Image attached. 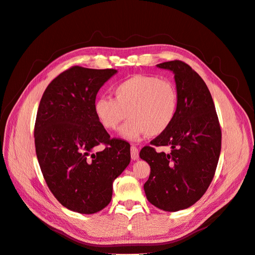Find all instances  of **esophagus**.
Masks as SVG:
<instances>
[{
  "mask_svg": "<svg viewBox=\"0 0 255 255\" xmlns=\"http://www.w3.org/2000/svg\"><path fill=\"white\" fill-rule=\"evenodd\" d=\"M130 155H132V159L133 160H137L139 158V154H138V149L136 146L132 145V148H130Z\"/></svg>",
  "mask_w": 255,
  "mask_h": 255,
  "instance_id": "esophagus-1",
  "label": "esophagus"
}]
</instances>
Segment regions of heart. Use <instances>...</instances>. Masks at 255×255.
I'll list each match as a JSON object with an SVG mask.
<instances>
[{
  "mask_svg": "<svg viewBox=\"0 0 255 255\" xmlns=\"http://www.w3.org/2000/svg\"><path fill=\"white\" fill-rule=\"evenodd\" d=\"M113 92L115 99L99 97L94 104L97 118L106 129H116L128 116L119 134L125 139L138 141L146 135H161L172 125L177 92L171 82L137 74L118 83Z\"/></svg>",
  "mask_w": 255,
  "mask_h": 255,
  "instance_id": "heart-1",
  "label": "heart"
}]
</instances>
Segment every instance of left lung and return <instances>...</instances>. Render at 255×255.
Segmentation results:
<instances>
[{
	"label": "left lung",
	"mask_w": 255,
	"mask_h": 255,
	"mask_svg": "<svg viewBox=\"0 0 255 255\" xmlns=\"http://www.w3.org/2000/svg\"><path fill=\"white\" fill-rule=\"evenodd\" d=\"M156 66L174 74L177 112L170 128L139 153L151 168L143 188L154 206L177 212L195 204L210 186L220 155L221 129L201 76L181 60ZM154 146H169L172 152L158 153Z\"/></svg>",
	"instance_id": "1"
}]
</instances>
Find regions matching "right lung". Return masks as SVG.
Instances as JSON below:
<instances>
[{
  "mask_svg": "<svg viewBox=\"0 0 255 255\" xmlns=\"http://www.w3.org/2000/svg\"><path fill=\"white\" fill-rule=\"evenodd\" d=\"M115 69L74 66L54 79L43 92L35 123V146L41 172L59 203L80 214L109 205L113 183L130 161L129 143L111 139L94 104ZM100 143L103 151L95 152Z\"/></svg>",
  "mask_w": 255,
  "mask_h": 255,
  "instance_id": "obj_1",
  "label": "right lung"
}]
</instances>
